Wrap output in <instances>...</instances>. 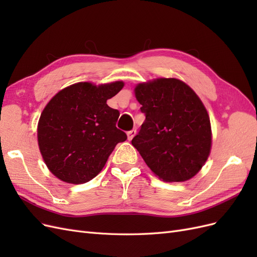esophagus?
Listing matches in <instances>:
<instances>
[{
  "mask_svg": "<svg viewBox=\"0 0 257 257\" xmlns=\"http://www.w3.org/2000/svg\"><path fill=\"white\" fill-rule=\"evenodd\" d=\"M136 135V130H132V131H128L127 132V139L128 141H132L133 139V137Z\"/></svg>",
  "mask_w": 257,
  "mask_h": 257,
  "instance_id": "esophagus-1",
  "label": "esophagus"
}]
</instances>
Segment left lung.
<instances>
[{
	"label": "left lung",
	"mask_w": 257,
	"mask_h": 257,
	"mask_svg": "<svg viewBox=\"0 0 257 257\" xmlns=\"http://www.w3.org/2000/svg\"><path fill=\"white\" fill-rule=\"evenodd\" d=\"M135 96L146 120L132 145L148 167L166 182L195 176L211 150L210 119L196 93L179 79L159 78L137 84Z\"/></svg>",
	"instance_id": "left-lung-1"
}]
</instances>
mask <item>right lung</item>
<instances>
[{"instance_id":"1","label":"right lung","mask_w":257,"mask_h":257,"mask_svg":"<svg viewBox=\"0 0 257 257\" xmlns=\"http://www.w3.org/2000/svg\"><path fill=\"white\" fill-rule=\"evenodd\" d=\"M124 83L78 82L61 90L46 105L37 126L42 157L60 180L81 184L96 177L126 134L116 128L120 112L107 99Z\"/></svg>"}]
</instances>
